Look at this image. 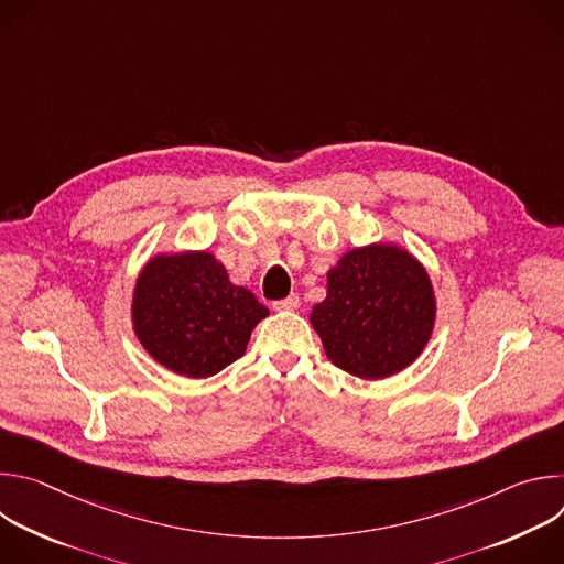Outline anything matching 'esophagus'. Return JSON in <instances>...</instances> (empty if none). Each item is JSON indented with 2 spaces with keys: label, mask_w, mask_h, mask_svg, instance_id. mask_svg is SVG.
<instances>
[{
  "label": "esophagus",
  "mask_w": 564,
  "mask_h": 564,
  "mask_svg": "<svg viewBox=\"0 0 564 564\" xmlns=\"http://www.w3.org/2000/svg\"><path fill=\"white\" fill-rule=\"evenodd\" d=\"M272 307H274V310H281V312H292V310L299 307V294H290V296L281 299V301H274Z\"/></svg>",
  "instance_id": "1"
}]
</instances>
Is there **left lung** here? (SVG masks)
I'll return each mask as SVG.
<instances>
[{
    "label": "left lung",
    "mask_w": 564,
    "mask_h": 564,
    "mask_svg": "<svg viewBox=\"0 0 564 564\" xmlns=\"http://www.w3.org/2000/svg\"><path fill=\"white\" fill-rule=\"evenodd\" d=\"M435 292L424 265L404 248H355L328 272V294L310 324L328 359L359 377L386 379L409 368L435 326Z\"/></svg>",
    "instance_id": "left-lung-1"
}]
</instances>
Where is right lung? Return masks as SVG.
<instances>
[{
  "label": "right lung",
  "mask_w": 564,
  "mask_h": 564,
  "mask_svg": "<svg viewBox=\"0 0 564 564\" xmlns=\"http://www.w3.org/2000/svg\"><path fill=\"white\" fill-rule=\"evenodd\" d=\"M270 310L234 285L209 252L158 254L140 272L131 318L142 348L167 370L205 379L246 355Z\"/></svg>",
  "instance_id": "add662e5"
}]
</instances>
